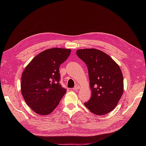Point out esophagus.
I'll return each mask as SVG.
<instances>
[{
	"mask_svg": "<svg viewBox=\"0 0 146 146\" xmlns=\"http://www.w3.org/2000/svg\"><path fill=\"white\" fill-rule=\"evenodd\" d=\"M78 88H79V86L76 85L73 88V90H78Z\"/></svg>",
	"mask_w": 146,
	"mask_h": 146,
	"instance_id": "34e87169",
	"label": "esophagus"
}]
</instances>
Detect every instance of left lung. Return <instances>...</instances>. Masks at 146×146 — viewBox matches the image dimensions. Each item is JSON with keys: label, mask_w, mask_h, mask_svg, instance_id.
Segmentation results:
<instances>
[{"label": "left lung", "mask_w": 146, "mask_h": 146, "mask_svg": "<svg viewBox=\"0 0 146 146\" xmlns=\"http://www.w3.org/2000/svg\"><path fill=\"white\" fill-rule=\"evenodd\" d=\"M76 53L87 66L90 81L91 97L84 105L97 115L111 111L123 91V76L119 66L107 54L95 48L79 49Z\"/></svg>", "instance_id": "obj_1"}]
</instances>
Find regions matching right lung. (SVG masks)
Masks as SVG:
<instances>
[{
    "mask_svg": "<svg viewBox=\"0 0 146 146\" xmlns=\"http://www.w3.org/2000/svg\"><path fill=\"white\" fill-rule=\"evenodd\" d=\"M70 49L52 48L37 55L24 70L21 92L29 107L41 115L51 113L66 92L60 81V66L68 59Z\"/></svg>",
    "mask_w": 146,
    "mask_h": 146,
    "instance_id": "obj_1",
    "label": "right lung"
}]
</instances>
